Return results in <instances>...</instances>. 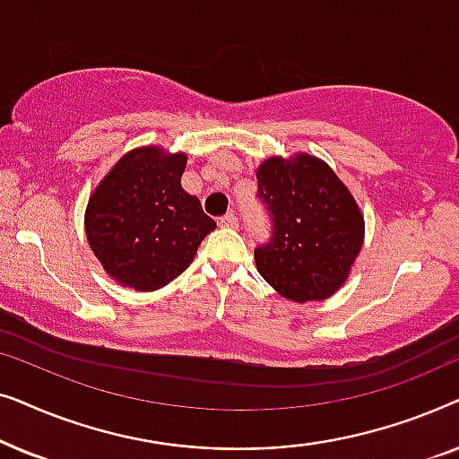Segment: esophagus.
Segmentation results:
<instances>
[{"instance_id": "34e87169", "label": "esophagus", "mask_w": 459, "mask_h": 459, "mask_svg": "<svg viewBox=\"0 0 459 459\" xmlns=\"http://www.w3.org/2000/svg\"><path fill=\"white\" fill-rule=\"evenodd\" d=\"M219 225H221V228H238V217L234 212H228V215L219 219Z\"/></svg>"}]
</instances>
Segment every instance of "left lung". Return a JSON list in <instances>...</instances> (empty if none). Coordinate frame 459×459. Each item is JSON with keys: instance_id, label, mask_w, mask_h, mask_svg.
<instances>
[{"instance_id": "1", "label": "left lung", "mask_w": 459, "mask_h": 459, "mask_svg": "<svg viewBox=\"0 0 459 459\" xmlns=\"http://www.w3.org/2000/svg\"><path fill=\"white\" fill-rule=\"evenodd\" d=\"M273 238L255 250L263 280L294 303L324 300L347 281L366 221L353 194L317 156H269L256 169Z\"/></svg>"}]
</instances>
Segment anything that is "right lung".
Returning a JSON list of instances; mask_svg holds the SVG:
<instances>
[{"label": "right lung", "mask_w": 459, "mask_h": 459, "mask_svg": "<svg viewBox=\"0 0 459 459\" xmlns=\"http://www.w3.org/2000/svg\"><path fill=\"white\" fill-rule=\"evenodd\" d=\"M187 154L160 146L129 150L104 175L85 209V236L117 284L137 292L167 286L190 267L217 228L181 187Z\"/></svg>", "instance_id": "right-lung-1"}]
</instances>
